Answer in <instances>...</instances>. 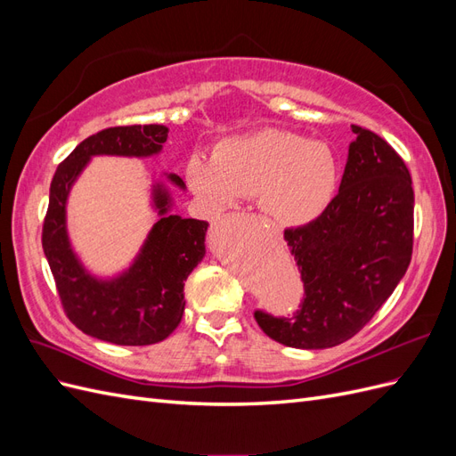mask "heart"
Returning <instances> with one entry per match:
<instances>
[{
    "label": "heart",
    "instance_id": "b5f03b06",
    "mask_svg": "<svg viewBox=\"0 0 456 456\" xmlns=\"http://www.w3.org/2000/svg\"><path fill=\"white\" fill-rule=\"evenodd\" d=\"M186 181L213 211L258 196L262 213L275 226L298 228L320 218L333 203L340 165L325 142L283 129H262L220 142L213 158H191Z\"/></svg>",
    "mask_w": 456,
    "mask_h": 456
}]
</instances>
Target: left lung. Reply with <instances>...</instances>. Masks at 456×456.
Returning <instances> with one entry per match:
<instances>
[{
	"label": "left lung",
	"instance_id": "1",
	"mask_svg": "<svg viewBox=\"0 0 456 456\" xmlns=\"http://www.w3.org/2000/svg\"><path fill=\"white\" fill-rule=\"evenodd\" d=\"M338 194L314 223L285 230L305 281L295 317L255 312L283 346L323 350L352 338L405 275L412 255L411 175L379 134L352 126Z\"/></svg>",
	"mask_w": 456,
	"mask_h": 456
}]
</instances>
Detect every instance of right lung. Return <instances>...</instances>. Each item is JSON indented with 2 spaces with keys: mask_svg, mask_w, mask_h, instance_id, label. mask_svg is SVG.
Listing matches in <instances>:
<instances>
[{
  "mask_svg": "<svg viewBox=\"0 0 456 456\" xmlns=\"http://www.w3.org/2000/svg\"><path fill=\"white\" fill-rule=\"evenodd\" d=\"M165 126L110 127L79 142L53 176L44 223V253L62 306L86 335L119 346H146L167 338L184 314V281L205 256V220L173 215V184L186 190L175 173L150 184L156 223L139 253L112 275L94 273L76 253L68 232V200L93 158H154L161 154Z\"/></svg>",
  "mask_w": 456,
  "mask_h": 456,
  "instance_id": "right-lung-1",
  "label": "right lung"
}]
</instances>
